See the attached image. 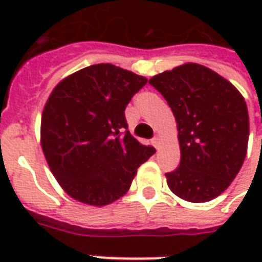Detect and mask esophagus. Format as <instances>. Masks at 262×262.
Returning <instances> with one entry per match:
<instances>
[{
    "instance_id": "34e87169",
    "label": "esophagus",
    "mask_w": 262,
    "mask_h": 262,
    "mask_svg": "<svg viewBox=\"0 0 262 262\" xmlns=\"http://www.w3.org/2000/svg\"><path fill=\"white\" fill-rule=\"evenodd\" d=\"M153 146L156 148H157V150H159V148H160V137L159 136H156L153 139Z\"/></svg>"
}]
</instances>
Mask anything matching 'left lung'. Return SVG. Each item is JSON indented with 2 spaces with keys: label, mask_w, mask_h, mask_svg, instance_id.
Wrapping results in <instances>:
<instances>
[{
  "label": "left lung",
  "mask_w": 262,
  "mask_h": 262,
  "mask_svg": "<svg viewBox=\"0 0 262 262\" xmlns=\"http://www.w3.org/2000/svg\"><path fill=\"white\" fill-rule=\"evenodd\" d=\"M176 116L181 163L167 172L172 193L193 203L225 192L247 154V103L230 81L196 63L151 77Z\"/></svg>",
  "instance_id": "8db88e82"
}]
</instances>
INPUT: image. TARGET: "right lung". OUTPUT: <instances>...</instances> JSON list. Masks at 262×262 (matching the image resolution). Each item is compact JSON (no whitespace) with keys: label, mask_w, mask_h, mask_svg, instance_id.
I'll return each mask as SVG.
<instances>
[{"label":"right lung","mask_w":262,"mask_h":262,"mask_svg":"<svg viewBox=\"0 0 262 262\" xmlns=\"http://www.w3.org/2000/svg\"><path fill=\"white\" fill-rule=\"evenodd\" d=\"M147 78L114 64H94L60 81L43 108L40 144L67 195L105 206L123 196L137 168L154 154L132 136L126 105Z\"/></svg>","instance_id":"1"}]
</instances>
